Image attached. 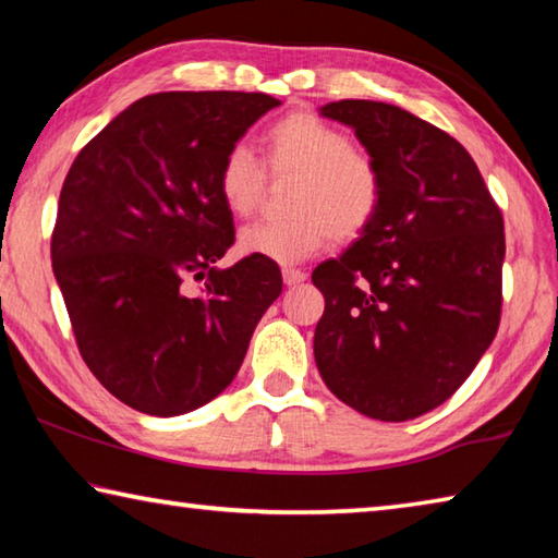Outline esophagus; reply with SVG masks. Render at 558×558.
<instances>
[{"instance_id": "esophagus-1", "label": "esophagus", "mask_w": 558, "mask_h": 558, "mask_svg": "<svg viewBox=\"0 0 558 558\" xmlns=\"http://www.w3.org/2000/svg\"><path fill=\"white\" fill-rule=\"evenodd\" d=\"M307 276L298 268H286L282 270V280H286V286H300L302 280H305Z\"/></svg>"}]
</instances>
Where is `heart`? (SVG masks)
Returning <instances> with one entry per match:
<instances>
[{"instance_id": "1", "label": "heart", "mask_w": 558, "mask_h": 558, "mask_svg": "<svg viewBox=\"0 0 558 558\" xmlns=\"http://www.w3.org/2000/svg\"><path fill=\"white\" fill-rule=\"evenodd\" d=\"M266 165L276 177H298L286 221H256L239 233V251L295 266L332 241H356L381 211L386 179L369 153L356 149L342 128L315 112H290L263 137ZM266 167L251 147L223 155L219 194L233 216H248L266 189Z\"/></svg>"}]
</instances>
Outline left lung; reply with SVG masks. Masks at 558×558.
Returning a JSON list of instances; mask_svg holds the SVG:
<instances>
[{"mask_svg":"<svg viewBox=\"0 0 558 558\" xmlns=\"http://www.w3.org/2000/svg\"><path fill=\"white\" fill-rule=\"evenodd\" d=\"M386 192L369 231L319 263L315 362L339 401L409 421L448 401L493 344L502 313V211L456 137L389 102L337 100Z\"/></svg>","mask_w":558,"mask_h":558,"instance_id":"8db88e82","label":"left lung"}]
</instances>
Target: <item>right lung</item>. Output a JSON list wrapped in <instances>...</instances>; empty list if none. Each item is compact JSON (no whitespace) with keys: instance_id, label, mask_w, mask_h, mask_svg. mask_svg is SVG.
Here are the masks:
<instances>
[{"instance_id":"obj_1","label":"right lung","mask_w":558,"mask_h":558,"mask_svg":"<svg viewBox=\"0 0 558 558\" xmlns=\"http://www.w3.org/2000/svg\"><path fill=\"white\" fill-rule=\"evenodd\" d=\"M278 106L266 93H155L110 120L65 174L53 276L83 362L130 409L182 415L216 399L280 295L278 263L216 268L235 239L221 159Z\"/></svg>"}]
</instances>
